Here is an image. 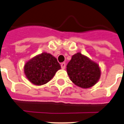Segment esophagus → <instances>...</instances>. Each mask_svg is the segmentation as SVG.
I'll use <instances>...</instances> for the list:
<instances>
[{
  "label": "esophagus",
  "mask_w": 124,
  "mask_h": 124,
  "mask_svg": "<svg viewBox=\"0 0 124 124\" xmlns=\"http://www.w3.org/2000/svg\"><path fill=\"white\" fill-rule=\"evenodd\" d=\"M65 65H66V64H65V62H62V63H61V67H62V69H65Z\"/></svg>",
  "instance_id": "esophagus-1"
}]
</instances>
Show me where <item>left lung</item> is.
<instances>
[{
	"label": "left lung",
	"instance_id": "obj_1",
	"mask_svg": "<svg viewBox=\"0 0 124 124\" xmlns=\"http://www.w3.org/2000/svg\"><path fill=\"white\" fill-rule=\"evenodd\" d=\"M67 72L71 81L76 85L83 88L93 86L101 76L98 64L81 53L72 55L67 65Z\"/></svg>",
	"mask_w": 124,
	"mask_h": 124
}]
</instances>
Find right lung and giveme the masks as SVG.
Returning <instances> with one entry per match:
<instances>
[{"mask_svg":"<svg viewBox=\"0 0 124 124\" xmlns=\"http://www.w3.org/2000/svg\"><path fill=\"white\" fill-rule=\"evenodd\" d=\"M60 69L57 59L51 54L43 53L34 57L24 66L27 79L36 85H42L50 81Z\"/></svg>","mask_w":124,"mask_h":124,"instance_id":"right-lung-1","label":"right lung"}]
</instances>
